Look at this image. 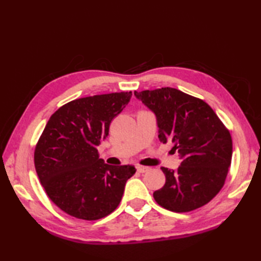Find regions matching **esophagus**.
I'll list each match as a JSON object with an SVG mask.
<instances>
[{"label": "esophagus", "mask_w": 261, "mask_h": 261, "mask_svg": "<svg viewBox=\"0 0 261 261\" xmlns=\"http://www.w3.org/2000/svg\"><path fill=\"white\" fill-rule=\"evenodd\" d=\"M137 170L139 171V173H146V171L149 170V167H147V166L138 165V166H137Z\"/></svg>", "instance_id": "obj_1"}]
</instances>
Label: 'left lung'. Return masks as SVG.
Listing matches in <instances>:
<instances>
[{
	"label": "left lung",
	"instance_id": "obj_1",
	"mask_svg": "<svg viewBox=\"0 0 261 261\" xmlns=\"http://www.w3.org/2000/svg\"><path fill=\"white\" fill-rule=\"evenodd\" d=\"M135 95L156 115L159 140L173 142L181 159L177 170L162 167L166 182L153 193L154 201L177 213L207 204L223 187L231 165L229 130L207 103L176 88Z\"/></svg>",
	"mask_w": 261,
	"mask_h": 261
}]
</instances>
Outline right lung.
<instances>
[{
    "label": "right lung",
    "mask_w": 261,
    "mask_h": 261,
    "mask_svg": "<svg viewBox=\"0 0 261 261\" xmlns=\"http://www.w3.org/2000/svg\"><path fill=\"white\" fill-rule=\"evenodd\" d=\"M131 96L132 92H121L74 99L47 122L36 146L35 167L47 195L65 213L94 221L120 204L137 169L105 164L97 147Z\"/></svg>",
    "instance_id": "add662e5"
}]
</instances>
